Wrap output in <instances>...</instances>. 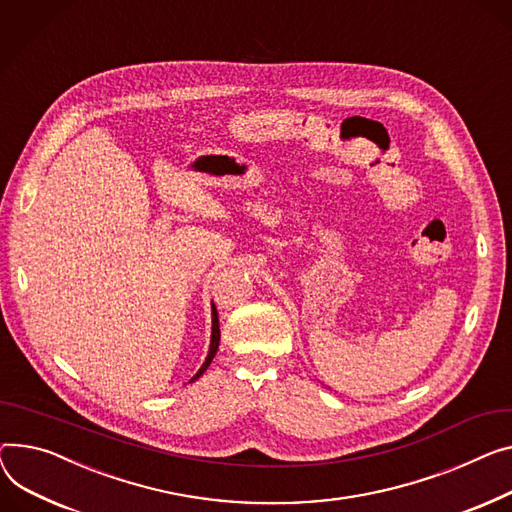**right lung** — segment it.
Here are the masks:
<instances>
[{
	"mask_svg": "<svg viewBox=\"0 0 512 512\" xmlns=\"http://www.w3.org/2000/svg\"><path fill=\"white\" fill-rule=\"evenodd\" d=\"M218 346H220V321H218V311H216V306L212 304V339H210V352H208V356H206V362L201 364V368L193 374V379L189 381V383H193V381H197L203 372L208 370V366L212 364V360H214V356H216V352H218Z\"/></svg>",
	"mask_w": 512,
	"mask_h": 512,
	"instance_id": "add662e5",
	"label": "right lung"
}]
</instances>
